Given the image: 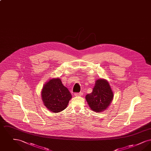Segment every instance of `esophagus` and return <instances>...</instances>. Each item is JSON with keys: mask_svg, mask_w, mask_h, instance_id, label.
<instances>
[{"mask_svg": "<svg viewBox=\"0 0 151 151\" xmlns=\"http://www.w3.org/2000/svg\"><path fill=\"white\" fill-rule=\"evenodd\" d=\"M83 95V93L82 92H79V93H75V96L76 97H78V96H81Z\"/></svg>", "mask_w": 151, "mask_h": 151, "instance_id": "esophagus-1", "label": "esophagus"}]
</instances>
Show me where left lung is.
I'll return each instance as SVG.
<instances>
[{"mask_svg": "<svg viewBox=\"0 0 151 151\" xmlns=\"http://www.w3.org/2000/svg\"><path fill=\"white\" fill-rule=\"evenodd\" d=\"M114 94L108 81L96 80L93 91L86 95V99L89 108L96 112H102L108 108L113 99Z\"/></svg>", "mask_w": 151, "mask_h": 151, "instance_id": "8db88e82", "label": "left lung"}]
</instances>
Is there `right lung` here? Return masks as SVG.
Segmentation results:
<instances>
[{"label":"right lung","instance_id":"add662e5","mask_svg":"<svg viewBox=\"0 0 151 151\" xmlns=\"http://www.w3.org/2000/svg\"><path fill=\"white\" fill-rule=\"evenodd\" d=\"M41 97L44 105L53 113L65 110L72 95L59 78L50 79L43 86Z\"/></svg>","mask_w":151,"mask_h":151}]
</instances>
